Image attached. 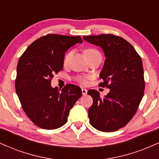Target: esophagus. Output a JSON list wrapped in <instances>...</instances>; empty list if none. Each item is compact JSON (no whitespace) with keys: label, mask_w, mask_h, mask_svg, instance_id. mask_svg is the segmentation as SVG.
<instances>
[{"label":"esophagus","mask_w":159,"mask_h":159,"mask_svg":"<svg viewBox=\"0 0 159 159\" xmlns=\"http://www.w3.org/2000/svg\"><path fill=\"white\" fill-rule=\"evenodd\" d=\"M81 91H82V94L83 95H86L87 93V89H85V88H82L81 89Z\"/></svg>","instance_id":"obj_1"}]
</instances>
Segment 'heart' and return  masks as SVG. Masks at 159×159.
<instances>
[{"label": "heart", "mask_w": 159, "mask_h": 159, "mask_svg": "<svg viewBox=\"0 0 159 159\" xmlns=\"http://www.w3.org/2000/svg\"><path fill=\"white\" fill-rule=\"evenodd\" d=\"M84 54L86 57L87 58V57H89L93 55V54H100V53L98 51H97L96 49H95L93 48H88L85 49L84 52ZM70 56H71L70 52H68L66 54L64 57V63H66L67 62H68L69 58H70ZM75 79H76V81L80 82L81 84H84L87 83V78H86V77H84V76H78V77H76Z\"/></svg>", "instance_id": "heart-1"}]
</instances>
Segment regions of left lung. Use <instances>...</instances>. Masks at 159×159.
Wrapping results in <instances>:
<instances>
[{"label": "left lung", "instance_id": "left-lung-1", "mask_svg": "<svg viewBox=\"0 0 159 159\" xmlns=\"http://www.w3.org/2000/svg\"><path fill=\"white\" fill-rule=\"evenodd\" d=\"M83 38L103 49L106 59L99 75L103 80L99 86L110 89L104 98L96 90L87 92L93 100L88 110L90 123L101 132H115L132 119L143 96L141 57L129 42L119 36L100 34Z\"/></svg>", "mask_w": 159, "mask_h": 159}]
</instances>
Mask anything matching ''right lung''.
Returning a JSON list of instances; mask_svg holds the SVG:
<instances>
[{
  "instance_id": "add662e5",
  "label": "right lung",
  "mask_w": 159,
  "mask_h": 159,
  "mask_svg": "<svg viewBox=\"0 0 159 159\" xmlns=\"http://www.w3.org/2000/svg\"><path fill=\"white\" fill-rule=\"evenodd\" d=\"M80 36L47 34L31 43L17 65L16 91L24 111L36 125L55 129L67 122L69 111L81 96V89L67 84L60 91L51 86L54 73L63 67L65 52Z\"/></svg>"
}]
</instances>
